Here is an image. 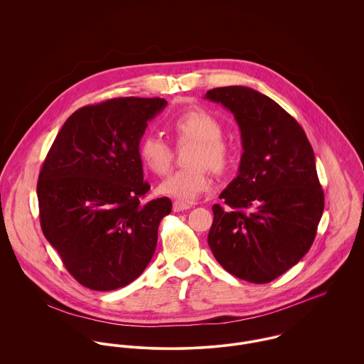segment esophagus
<instances>
[{
    "label": "esophagus",
    "instance_id": "34e87169",
    "mask_svg": "<svg viewBox=\"0 0 364 364\" xmlns=\"http://www.w3.org/2000/svg\"><path fill=\"white\" fill-rule=\"evenodd\" d=\"M192 208L191 203H185V202H173V211H183V210H188V208Z\"/></svg>",
    "mask_w": 364,
    "mask_h": 364
}]
</instances>
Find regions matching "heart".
<instances>
[{
    "label": "heart",
    "mask_w": 364,
    "mask_h": 364,
    "mask_svg": "<svg viewBox=\"0 0 364 364\" xmlns=\"http://www.w3.org/2000/svg\"><path fill=\"white\" fill-rule=\"evenodd\" d=\"M169 126L179 141H193L196 147L188 156L191 166L166 176L158 185V193L179 202H192L210 188L208 168L214 173L225 172L234 161V150L223 139L221 122L203 109H191L176 114ZM139 156L149 171L164 175L169 169L172 150L159 134L147 133L140 140Z\"/></svg>",
    "instance_id": "b5f03b06"
}]
</instances>
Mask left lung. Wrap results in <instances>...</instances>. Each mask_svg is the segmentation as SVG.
<instances>
[{
    "label": "left lung",
    "instance_id": "1",
    "mask_svg": "<svg viewBox=\"0 0 364 364\" xmlns=\"http://www.w3.org/2000/svg\"><path fill=\"white\" fill-rule=\"evenodd\" d=\"M228 109L241 132L238 175L213 206L208 242L231 274L269 283L299 263L315 240L323 211L311 144L282 106L258 91L232 85L205 95Z\"/></svg>",
    "mask_w": 364,
    "mask_h": 364
}]
</instances>
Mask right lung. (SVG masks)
Returning a JSON list of instances; mask_svg holds the SVG:
<instances>
[{"instance_id": "1", "label": "right lung", "mask_w": 364, "mask_h": 364, "mask_svg": "<svg viewBox=\"0 0 364 364\" xmlns=\"http://www.w3.org/2000/svg\"><path fill=\"white\" fill-rule=\"evenodd\" d=\"M162 98H114L75 110L63 124L38 181L41 225L71 276L110 291L127 286L156 252L168 198L143 203L150 185L140 140Z\"/></svg>"}]
</instances>
